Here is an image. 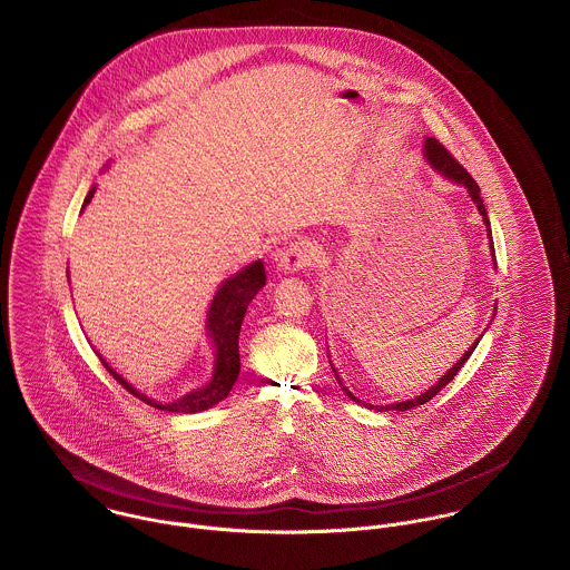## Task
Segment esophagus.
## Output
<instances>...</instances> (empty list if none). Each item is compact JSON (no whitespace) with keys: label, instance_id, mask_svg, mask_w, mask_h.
Returning <instances> with one entry per match:
<instances>
[{"label":"esophagus","instance_id":"1","mask_svg":"<svg viewBox=\"0 0 570 570\" xmlns=\"http://www.w3.org/2000/svg\"><path fill=\"white\" fill-rule=\"evenodd\" d=\"M315 255H317L315 244H311L309 239H298L278 253V267L285 272L307 269L315 263Z\"/></svg>","mask_w":570,"mask_h":570}]
</instances>
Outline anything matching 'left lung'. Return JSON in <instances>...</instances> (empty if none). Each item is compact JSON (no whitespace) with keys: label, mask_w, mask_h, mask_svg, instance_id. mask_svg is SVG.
Instances as JSON below:
<instances>
[{"label":"left lung","mask_w":570,"mask_h":570,"mask_svg":"<svg viewBox=\"0 0 570 570\" xmlns=\"http://www.w3.org/2000/svg\"><path fill=\"white\" fill-rule=\"evenodd\" d=\"M424 156L431 160V165L440 171V174H444L446 178H451V180H455V183H460V185H464L468 191H470V196H472V200H474V205L479 208V213L483 215V224L488 226V230H490V219H488V210H485V205H483V200H481V191H479V185L474 183V178L468 174L466 169H464V165L455 158V156L451 155L435 137H426V141H424ZM494 248V246H492ZM476 344H479V340L468 348L466 353H464V357L460 360V362L455 363L431 390H426L422 396H417L414 401H407V403H396V405H385V407H376L379 412H383V410H394V412H405V410H412V407H417V405H424V403H429L442 387H446L453 379H455V374L462 370V365L468 362V357L472 355V351L476 348ZM335 372V370H333ZM335 376H337V372H335ZM337 381H340V376H337ZM340 385H342V381H340ZM342 390L346 392V396L348 399H353L355 403H362L360 399H355L344 385H342ZM372 410V407H370Z\"/></svg>","instance_id":"left-lung-1"}]
</instances>
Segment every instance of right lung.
<instances>
[{
    "instance_id": "right-lung-1",
    "label": "right lung",
    "mask_w": 570,
    "mask_h": 570,
    "mask_svg": "<svg viewBox=\"0 0 570 570\" xmlns=\"http://www.w3.org/2000/svg\"><path fill=\"white\" fill-rule=\"evenodd\" d=\"M96 194V187H91V191L85 198V205L91 203ZM265 285V269L263 263L255 261L253 265H248L246 269H242L239 274H235L233 278H228L226 283H222V287L217 289L213 305L208 309V335L215 342V372L207 387L191 392L187 396H183L176 403H155L148 396L139 394L132 385H128L117 372H112V367L104 362V367L112 374V379L126 390L130 392L135 399L148 403L150 407L163 410V412H174V414H194V412H205L208 407L217 405L219 401H224L228 396V392L233 390V383L237 381L239 374V331H242V322L246 309L250 305V301L257 296L261 287Z\"/></svg>"
}]
</instances>
